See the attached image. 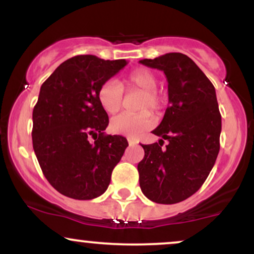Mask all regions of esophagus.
<instances>
[{
	"mask_svg": "<svg viewBox=\"0 0 254 254\" xmlns=\"http://www.w3.org/2000/svg\"><path fill=\"white\" fill-rule=\"evenodd\" d=\"M127 142H129L130 145H135L137 143L136 139H133V138H127Z\"/></svg>",
	"mask_w": 254,
	"mask_h": 254,
	"instance_id": "esophagus-1",
	"label": "esophagus"
}]
</instances>
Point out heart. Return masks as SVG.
<instances>
[{"label":"heart","mask_w":254,"mask_h":254,"mask_svg":"<svg viewBox=\"0 0 254 254\" xmlns=\"http://www.w3.org/2000/svg\"><path fill=\"white\" fill-rule=\"evenodd\" d=\"M157 87V78L153 71L145 68H138L129 72L122 78L121 82L107 80L98 90V100L103 110L109 115H115L122 109L124 90H141L137 113L125 112L111 121V131L118 135L136 138L154 124L153 116L149 111L160 112L165 106V98Z\"/></svg>","instance_id":"1"}]
</instances>
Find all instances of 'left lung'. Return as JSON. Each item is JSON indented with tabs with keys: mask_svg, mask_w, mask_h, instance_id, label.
<instances>
[{
	"mask_svg": "<svg viewBox=\"0 0 254 254\" xmlns=\"http://www.w3.org/2000/svg\"><path fill=\"white\" fill-rule=\"evenodd\" d=\"M139 63L165 72L168 101L164 119L153 131L159 143L141 144L138 166L144 196L160 204L185 200L199 190L220 151L221 113L215 87L186 55L171 52ZM169 144L162 148L163 139Z\"/></svg>",
	"mask_w": 254,
	"mask_h": 254,
	"instance_id": "1",
	"label": "left lung"
}]
</instances>
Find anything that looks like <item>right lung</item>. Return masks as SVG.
<instances>
[{"mask_svg":"<svg viewBox=\"0 0 254 254\" xmlns=\"http://www.w3.org/2000/svg\"><path fill=\"white\" fill-rule=\"evenodd\" d=\"M127 64L78 55L42 84L32 142L44 176L64 196L87 200L103 194L129 145L125 137L104 132L109 116L98 100L101 84Z\"/></svg>","mask_w":254,"mask_h":254,"instance_id":"1","label":"right lung"}]
</instances>
